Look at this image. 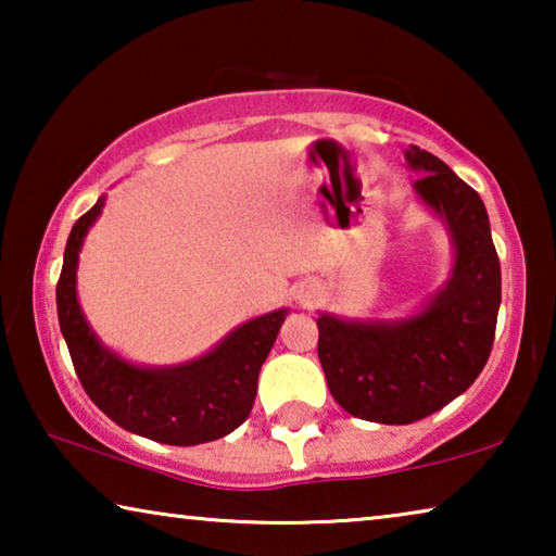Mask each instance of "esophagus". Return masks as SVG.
Masks as SVG:
<instances>
[{"instance_id":"1","label":"esophagus","mask_w":556,"mask_h":556,"mask_svg":"<svg viewBox=\"0 0 556 556\" xmlns=\"http://www.w3.org/2000/svg\"><path fill=\"white\" fill-rule=\"evenodd\" d=\"M301 304H308V299H301Z\"/></svg>"}]
</instances>
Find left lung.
<instances>
[{
    "label": "left lung",
    "mask_w": 556,
    "mask_h": 556,
    "mask_svg": "<svg viewBox=\"0 0 556 556\" xmlns=\"http://www.w3.org/2000/svg\"><path fill=\"white\" fill-rule=\"evenodd\" d=\"M407 162L421 172L414 191L454 238V277L412 321L316 318L318 361L333 400L353 417L380 425H412L466 392L493 351L501 308V260L481 195L425 149L409 147Z\"/></svg>",
    "instance_id": "1"
}]
</instances>
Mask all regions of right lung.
<instances>
[{
  "label": "right lung",
  "mask_w": 556,
  "mask_h": 556,
  "mask_svg": "<svg viewBox=\"0 0 556 556\" xmlns=\"http://www.w3.org/2000/svg\"><path fill=\"white\" fill-rule=\"evenodd\" d=\"M100 211L102 201L75 220L55 287L61 333L83 390L115 425L159 444L195 446L230 434L255 404L260 368L287 312L235 328L213 353L178 368L144 370L119 361L98 343L75 299L78 250Z\"/></svg>",
  "instance_id": "right-lung-1"
}]
</instances>
